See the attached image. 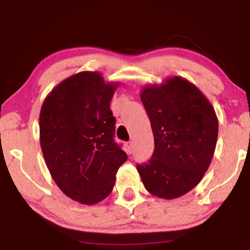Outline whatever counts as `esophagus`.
Wrapping results in <instances>:
<instances>
[{"mask_svg":"<svg viewBox=\"0 0 250 250\" xmlns=\"http://www.w3.org/2000/svg\"><path fill=\"white\" fill-rule=\"evenodd\" d=\"M126 152H128L129 154H132V152H133V142L132 141L126 143Z\"/></svg>","mask_w":250,"mask_h":250,"instance_id":"1","label":"esophagus"}]
</instances>
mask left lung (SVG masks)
<instances>
[{
	"instance_id": "obj_1",
	"label": "left lung",
	"mask_w": 250,
	"mask_h": 250,
	"mask_svg": "<svg viewBox=\"0 0 250 250\" xmlns=\"http://www.w3.org/2000/svg\"><path fill=\"white\" fill-rule=\"evenodd\" d=\"M141 101L154 137V152L137 170L146 191L173 200L195 188L208 170L216 147L218 119L195 84L172 76L143 86Z\"/></svg>"
}]
</instances>
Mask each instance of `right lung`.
Returning a JSON list of instances; mask_svg holds the SVG:
<instances>
[{
	"label": "right lung",
	"instance_id": "add662e5",
	"mask_svg": "<svg viewBox=\"0 0 250 250\" xmlns=\"http://www.w3.org/2000/svg\"><path fill=\"white\" fill-rule=\"evenodd\" d=\"M120 83L98 71H80L59 83L40 113V142L56 185L84 205L111 193L125 152L113 141L116 119L110 103Z\"/></svg>",
	"mask_w": 250,
	"mask_h": 250
}]
</instances>
